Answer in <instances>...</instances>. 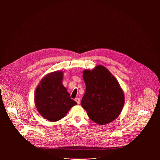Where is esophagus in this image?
Returning a JSON list of instances; mask_svg holds the SVG:
<instances>
[{"label":"esophagus","mask_w":160,"mask_h":160,"mask_svg":"<svg viewBox=\"0 0 160 160\" xmlns=\"http://www.w3.org/2000/svg\"><path fill=\"white\" fill-rule=\"evenodd\" d=\"M75 101L77 102V103L79 105V104H80V99L79 98H75Z\"/></svg>","instance_id":"esophagus-1"}]
</instances>
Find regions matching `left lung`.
<instances>
[{"label": "left lung", "instance_id": "8db88e82", "mask_svg": "<svg viewBox=\"0 0 160 160\" xmlns=\"http://www.w3.org/2000/svg\"><path fill=\"white\" fill-rule=\"evenodd\" d=\"M82 77L86 92L81 105L90 119L100 125L114 121L124 104V92L115 77L102 65L84 70Z\"/></svg>", "mask_w": 160, "mask_h": 160}]
</instances>
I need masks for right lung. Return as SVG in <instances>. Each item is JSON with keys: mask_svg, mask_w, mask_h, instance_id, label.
<instances>
[{"mask_svg": "<svg viewBox=\"0 0 160 160\" xmlns=\"http://www.w3.org/2000/svg\"><path fill=\"white\" fill-rule=\"evenodd\" d=\"M63 75L61 71L47 74L36 89V107L39 114L49 121L61 119L77 104L62 84Z\"/></svg>", "mask_w": 160, "mask_h": 160, "instance_id": "1", "label": "right lung"}]
</instances>
